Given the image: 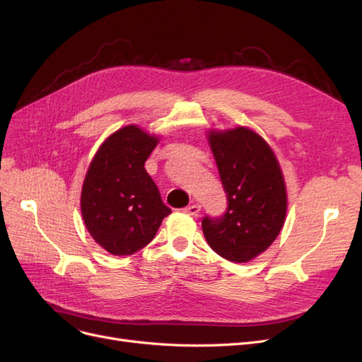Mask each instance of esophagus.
<instances>
[{"mask_svg":"<svg viewBox=\"0 0 362 362\" xmlns=\"http://www.w3.org/2000/svg\"><path fill=\"white\" fill-rule=\"evenodd\" d=\"M201 211V205L199 204H193L184 208V213H187L190 216H198V213Z\"/></svg>","mask_w":362,"mask_h":362,"instance_id":"obj_1","label":"esophagus"}]
</instances>
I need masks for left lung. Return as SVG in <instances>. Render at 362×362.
Wrapping results in <instances>:
<instances>
[{
  "mask_svg": "<svg viewBox=\"0 0 362 362\" xmlns=\"http://www.w3.org/2000/svg\"><path fill=\"white\" fill-rule=\"evenodd\" d=\"M228 206L202 218L210 247L228 261L246 262L264 252L286 221L287 192L279 163L255 131L238 127L208 134Z\"/></svg>",
  "mask_w": 362,
  "mask_h": 362,
  "instance_id": "left-lung-1",
  "label": "left lung"
}]
</instances>
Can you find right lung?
<instances>
[{
	"instance_id": "add662e5",
	"label": "right lung",
	"mask_w": 362,
	"mask_h": 362,
	"mask_svg": "<svg viewBox=\"0 0 362 362\" xmlns=\"http://www.w3.org/2000/svg\"><path fill=\"white\" fill-rule=\"evenodd\" d=\"M158 144L136 125L117 129L95 154L81 190V214L95 242L131 255L156 237L172 210L161 201L145 161Z\"/></svg>"
}]
</instances>
